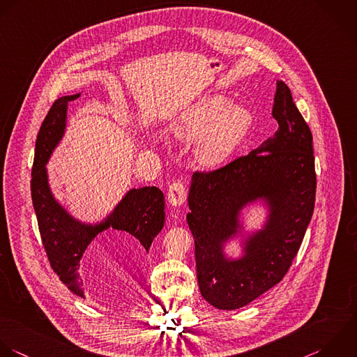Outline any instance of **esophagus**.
<instances>
[{"label":"esophagus","mask_w":357,"mask_h":357,"mask_svg":"<svg viewBox=\"0 0 357 357\" xmlns=\"http://www.w3.org/2000/svg\"><path fill=\"white\" fill-rule=\"evenodd\" d=\"M186 200V189L182 182H174L168 189V202L171 206H182Z\"/></svg>","instance_id":"34e87169"}]
</instances>
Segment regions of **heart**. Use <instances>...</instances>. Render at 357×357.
<instances>
[{"mask_svg": "<svg viewBox=\"0 0 357 357\" xmlns=\"http://www.w3.org/2000/svg\"><path fill=\"white\" fill-rule=\"evenodd\" d=\"M222 94H210L193 102L174 123L172 132L182 142H195V160L206 169L229 161L249 133L253 116L241 105H229Z\"/></svg>", "mask_w": 357, "mask_h": 357, "instance_id": "1", "label": "heart"}]
</instances>
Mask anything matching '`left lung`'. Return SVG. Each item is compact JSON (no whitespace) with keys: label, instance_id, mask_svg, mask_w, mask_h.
I'll use <instances>...</instances> for the list:
<instances>
[{"label":"left lung","instance_id":"1","mask_svg":"<svg viewBox=\"0 0 357 357\" xmlns=\"http://www.w3.org/2000/svg\"><path fill=\"white\" fill-rule=\"evenodd\" d=\"M273 116L278 130L260 147L192 176L186 220L195 238L199 288L221 310L241 309L281 282L313 215V136L282 80L277 82ZM259 199L269 211L264 228L244 238L241 258H228L223 248L241 234V210Z\"/></svg>","mask_w":357,"mask_h":357}]
</instances>
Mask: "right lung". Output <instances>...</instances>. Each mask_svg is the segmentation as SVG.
<instances>
[{
	"label": "right lung",
	"instance_id": "obj_1",
	"mask_svg": "<svg viewBox=\"0 0 357 357\" xmlns=\"http://www.w3.org/2000/svg\"><path fill=\"white\" fill-rule=\"evenodd\" d=\"M80 96H63L54 101L36 140L31 169V200L43 246L54 273L75 295L84 298L79 278L80 260L91 241L108 228L135 238L140 250L149 252L165 221V202L155 186L130 189L115 208L100 222L86 224L70 215L54 197L45 164L63 137L68 102Z\"/></svg>",
	"mask_w": 357,
	"mask_h": 357
}]
</instances>
